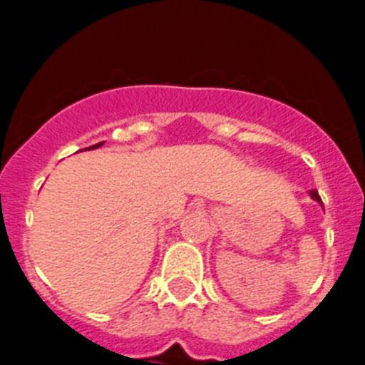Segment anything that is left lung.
<instances>
[{
	"label": "left lung",
	"instance_id": "8db88e82",
	"mask_svg": "<svg viewBox=\"0 0 365 365\" xmlns=\"http://www.w3.org/2000/svg\"><path fill=\"white\" fill-rule=\"evenodd\" d=\"M309 193H311V197L314 199V201H318V202H320V205H324V202H322V199H320V195H318V192H316V190H311V192H309Z\"/></svg>",
	"mask_w": 365,
	"mask_h": 365
}]
</instances>
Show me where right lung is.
Segmentation results:
<instances>
[{"label":"right lung","mask_w":365,"mask_h":365,"mask_svg":"<svg viewBox=\"0 0 365 365\" xmlns=\"http://www.w3.org/2000/svg\"><path fill=\"white\" fill-rule=\"evenodd\" d=\"M102 144H104V143H98V144H95V146H91V150H95V148H98V146H102Z\"/></svg>","instance_id":"right-lung-1"}]
</instances>
